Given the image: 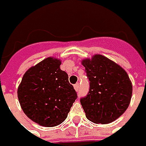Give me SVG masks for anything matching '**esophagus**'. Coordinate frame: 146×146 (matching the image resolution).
<instances>
[{
  "mask_svg": "<svg viewBox=\"0 0 146 146\" xmlns=\"http://www.w3.org/2000/svg\"><path fill=\"white\" fill-rule=\"evenodd\" d=\"M74 88L76 89V92H78V91L80 90V84H76L74 85Z\"/></svg>",
  "mask_w": 146,
  "mask_h": 146,
  "instance_id": "obj_1",
  "label": "esophagus"
}]
</instances>
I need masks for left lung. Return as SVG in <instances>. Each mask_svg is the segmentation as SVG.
<instances>
[{
    "instance_id": "8db88e82",
    "label": "left lung",
    "mask_w": 146,
    "mask_h": 146,
    "mask_svg": "<svg viewBox=\"0 0 146 146\" xmlns=\"http://www.w3.org/2000/svg\"><path fill=\"white\" fill-rule=\"evenodd\" d=\"M89 80V92L80 99L88 120L110 123L127 109L132 84L127 72L115 62L101 54L82 61Z\"/></svg>"
}]
</instances>
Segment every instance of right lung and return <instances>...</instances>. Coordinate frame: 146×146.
I'll use <instances>...</instances> for the list:
<instances>
[{
	"instance_id": "right-lung-1",
	"label": "right lung",
	"mask_w": 146,
	"mask_h": 146,
	"mask_svg": "<svg viewBox=\"0 0 146 146\" xmlns=\"http://www.w3.org/2000/svg\"><path fill=\"white\" fill-rule=\"evenodd\" d=\"M61 61L49 57L26 71L18 88V98L25 115L44 127H55L66 119L77 98Z\"/></svg>"
}]
</instances>
